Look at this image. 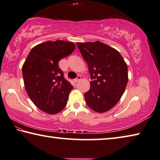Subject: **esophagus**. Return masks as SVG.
<instances>
[{"mask_svg":"<svg viewBox=\"0 0 160 160\" xmlns=\"http://www.w3.org/2000/svg\"><path fill=\"white\" fill-rule=\"evenodd\" d=\"M81 78H82V77H81V76H80V75H78V76H77V78H75V79L74 80V82H76V83H77V82H78V81H79V80H81Z\"/></svg>","mask_w":160,"mask_h":160,"instance_id":"esophagus-1","label":"esophagus"}]
</instances>
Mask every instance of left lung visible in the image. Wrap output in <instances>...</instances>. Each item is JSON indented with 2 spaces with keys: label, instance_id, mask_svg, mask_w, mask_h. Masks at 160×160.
<instances>
[{
  "label": "left lung",
  "instance_id": "obj_1",
  "mask_svg": "<svg viewBox=\"0 0 160 160\" xmlns=\"http://www.w3.org/2000/svg\"><path fill=\"white\" fill-rule=\"evenodd\" d=\"M91 74L86 104L96 112L110 110L121 99L128 82V68L120 53L100 41L77 43Z\"/></svg>",
  "mask_w": 160,
  "mask_h": 160
}]
</instances>
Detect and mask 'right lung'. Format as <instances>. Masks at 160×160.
<instances>
[{"label": "right lung", "mask_w": 160, "mask_h": 160, "mask_svg": "<svg viewBox=\"0 0 160 160\" xmlns=\"http://www.w3.org/2000/svg\"><path fill=\"white\" fill-rule=\"evenodd\" d=\"M74 49L72 42L48 41L33 47L22 66L28 96L44 112L57 114L67 105L73 86L64 78L58 63Z\"/></svg>", "instance_id": "obj_1"}]
</instances>
